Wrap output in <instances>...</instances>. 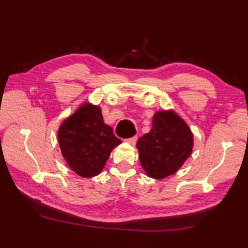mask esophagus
Here are the masks:
<instances>
[{
  "mask_svg": "<svg viewBox=\"0 0 248 248\" xmlns=\"http://www.w3.org/2000/svg\"><path fill=\"white\" fill-rule=\"evenodd\" d=\"M136 140H138V136H132V138L125 140V143H128L130 145L134 146L136 144Z\"/></svg>",
  "mask_w": 248,
  "mask_h": 248,
  "instance_id": "obj_1",
  "label": "esophagus"
}]
</instances>
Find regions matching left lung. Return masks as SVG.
Instances as JSON below:
<instances>
[{"label":"left lung","mask_w":248,"mask_h":248,"mask_svg":"<svg viewBox=\"0 0 248 248\" xmlns=\"http://www.w3.org/2000/svg\"><path fill=\"white\" fill-rule=\"evenodd\" d=\"M140 161L147 175L163 179L175 173L193 149V134L188 125L172 110L155 114L152 129L136 143Z\"/></svg>","instance_id":"8db88e82"}]
</instances>
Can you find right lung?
Returning <instances> with one entry per match:
<instances>
[{
  "instance_id": "add662e5",
  "label": "right lung",
  "mask_w": 248,
  "mask_h": 248,
  "mask_svg": "<svg viewBox=\"0 0 248 248\" xmlns=\"http://www.w3.org/2000/svg\"><path fill=\"white\" fill-rule=\"evenodd\" d=\"M62 155L78 176L99 175L108 156L121 140L113 129L103 123L101 109L85 103L62 124L59 130Z\"/></svg>"
}]
</instances>
